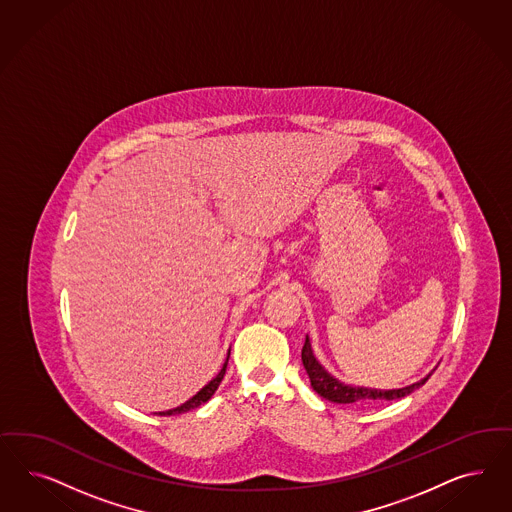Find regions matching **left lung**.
Returning <instances> with one entry per match:
<instances>
[{
    "label": "left lung",
    "mask_w": 512,
    "mask_h": 512,
    "mask_svg": "<svg viewBox=\"0 0 512 512\" xmlns=\"http://www.w3.org/2000/svg\"><path fill=\"white\" fill-rule=\"evenodd\" d=\"M301 362L309 375L311 386L318 396L328 399L331 403H365V401H392V399H401V397L413 394L420 386L426 384V380L431 377V373L424 379L413 382L403 388H394V390H379V388H367V386H354V384H345L339 379H335L330 371L316 360L314 356L313 345L309 335L305 337V345L301 350Z\"/></svg>",
    "instance_id": "8db88e82"
}]
</instances>
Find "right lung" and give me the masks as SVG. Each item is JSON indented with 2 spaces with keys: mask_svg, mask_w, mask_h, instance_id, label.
Instances as JSON below:
<instances>
[{
  "mask_svg": "<svg viewBox=\"0 0 512 512\" xmlns=\"http://www.w3.org/2000/svg\"><path fill=\"white\" fill-rule=\"evenodd\" d=\"M228 360H230V352H228V356H226V362L222 363V369L218 371V375H216L215 379L209 380V382H207V384H205V386L199 390L196 396L190 397L188 401H184L182 405L175 407V409H169V411H160V413L154 414H158V416H171V414L188 413V411H192V409H198L199 405L207 403L211 397L215 396V392L218 390L220 382H222L224 375H226Z\"/></svg>",
  "mask_w": 512,
  "mask_h": 512,
  "instance_id": "add662e5",
  "label": "right lung"
}]
</instances>
